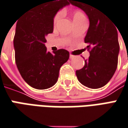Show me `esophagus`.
Instances as JSON below:
<instances>
[{
	"label": "esophagus",
	"mask_w": 128,
	"mask_h": 128,
	"mask_svg": "<svg viewBox=\"0 0 128 128\" xmlns=\"http://www.w3.org/2000/svg\"><path fill=\"white\" fill-rule=\"evenodd\" d=\"M70 58H73L74 57H75V56L74 55H72V54H70Z\"/></svg>",
	"instance_id": "esophagus-1"
}]
</instances>
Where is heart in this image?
<instances>
[{
	"label": "heart",
	"mask_w": 128,
	"mask_h": 128,
	"mask_svg": "<svg viewBox=\"0 0 128 128\" xmlns=\"http://www.w3.org/2000/svg\"><path fill=\"white\" fill-rule=\"evenodd\" d=\"M62 16H63V11H62V10H59V11H58L56 14H55L53 20L54 25L55 26L57 24L58 20L61 19ZM73 18H74V21H76V20H80L86 18L84 14H83L80 10H76L74 11V13H73Z\"/></svg>",
	"instance_id": "heart-1"
}]
</instances>
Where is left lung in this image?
I'll list each match as a JSON object with an SVG mask.
<instances>
[{"label":"left lung","instance_id":"obj_1","mask_svg":"<svg viewBox=\"0 0 128 128\" xmlns=\"http://www.w3.org/2000/svg\"><path fill=\"white\" fill-rule=\"evenodd\" d=\"M83 10L90 20L84 38L90 57L82 69L76 71L78 80L92 89L104 86L116 71L120 44L118 31L113 21L100 7L97 0H69Z\"/></svg>","mask_w":128,"mask_h":128}]
</instances>
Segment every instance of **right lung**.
I'll use <instances>...</instances> for the list:
<instances>
[{
    "label": "right lung",
    "instance_id": "add662e5",
    "mask_svg": "<svg viewBox=\"0 0 128 128\" xmlns=\"http://www.w3.org/2000/svg\"><path fill=\"white\" fill-rule=\"evenodd\" d=\"M38 0L37 6L18 20L14 46L16 63L22 78L33 88L45 90L56 84L61 66L70 58L68 51L61 48L51 53L44 44L46 36L53 33L55 14L70 2Z\"/></svg>",
    "mask_w": 128,
    "mask_h": 128
}]
</instances>
